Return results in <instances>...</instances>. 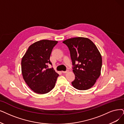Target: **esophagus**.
I'll return each instance as SVG.
<instances>
[{
    "label": "esophagus",
    "instance_id": "34e87169",
    "mask_svg": "<svg viewBox=\"0 0 124 124\" xmlns=\"http://www.w3.org/2000/svg\"><path fill=\"white\" fill-rule=\"evenodd\" d=\"M68 72H69V70H67L66 71H62V73H67Z\"/></svg>",
    "mask_w": 124,
    "mask_h": 124
}]
</instances>
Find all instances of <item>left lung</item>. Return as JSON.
Segmentation results:
<instances>
[{
	"label": "left lung",
	"instance_id": "8db88e82",
	"mask_svg": "<svg viewBox=\"0 0 124 124\" xmlns=\"http://www.w3.org/2000/svg\"><path fill=\"white\" fill-rule=\"evenodd\" d=\"M70 52L75 78L72 85L79 90H87L100 77L102 65L101 54L91 39L76 37L63 41Z\"/></svg>",
	"mask_w": 124,
	"mask_h": 124
}]
</instances>
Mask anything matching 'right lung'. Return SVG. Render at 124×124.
<instances>
[{"label": "right lung", "mask_w": 124, "mask_h": 124, "mask_svg": "<svg viewBox=\"0 0 124 124\" xmlns=\"http://www.w3.org/2000/svg\"><path fill=\"white\" fill-rule=\"evenodd\" d=\"M56 41L42 39L29 46L21 61V71L25 82L39 94L49 93L54 87L59 75L53 68L50 57Z\"/></svg>", "instance_id": "1"}]
</instances>
